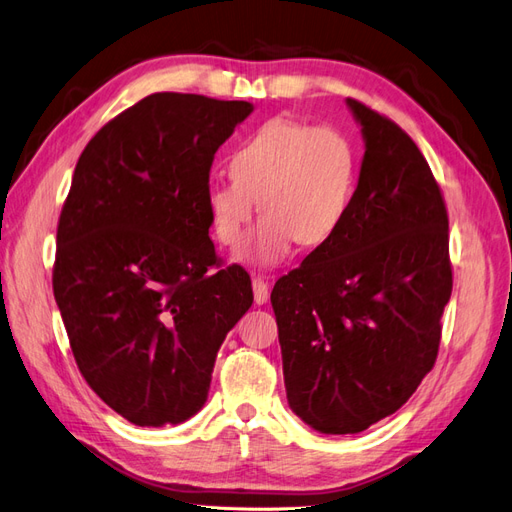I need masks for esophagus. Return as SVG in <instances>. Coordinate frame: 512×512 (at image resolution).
Returning a JSON list of instances; mask_svg holds the SVG:
<instances>
[{
    "mask_svg": "<svg viewBox=\"0 0 512 512\" xmlns=\"http://www.w3.org/2000/svg\"><path fill=\"white\" fill-rule=\"evenodd\" d=\"M252 288H254V301L258 303V306H262V303H267V299H269V284L265 280H260V278H252Z\"/></svg>",
    "mask_w": 512,
    "mask_h": 512,
    "instance_id": "obj_1",
    "label": "esophagus"
}]
</instances>
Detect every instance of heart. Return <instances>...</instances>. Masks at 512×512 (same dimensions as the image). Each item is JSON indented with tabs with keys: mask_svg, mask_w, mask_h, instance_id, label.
Here are the masks:
<instances>
[{
	"mask_svg": "<svg viewBox=\"0 0 512 512\" xmlns=\"http://www.w3.org/2000/svg\"><path fill=\"white\" fill-rule=\"evenodd\" d=\"M230 183L206 189V211L219 243L243 241L256 203L265 213L243 258L278 265L299 241L327 243L338 232L353 200L357 155L334 127L271 118L243 140L228 161Z\"/></svg>",
	"mask_w": 512,
	"mask_h": 512,
	"instance_id": "heart-1",
	"label": "heart"
}]
</instances>
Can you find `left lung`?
<instances>
[{
    "label": "left lung",
    "instance_id": "obj_1",
    "mask_svg": "<svg viewBox=\"0 0 512 512\" xmlns=\"http://www.w3.org/2000/svg\"><path fill=\"white\" fill-rule=\"evenodd\" d=\"M364 159L338 232L275 282L288 405L325 435L392 416L431 372L452 293L448 213L416 142L347 99Z\"/></svg>",
    "mask_w": 512,
    "mask_h": 512
}]
</instances>
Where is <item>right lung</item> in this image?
<instances>
[{
	"mask_svg": "<svg viewBox=\"0 0 512 512\" xmlns=\"http://www.w3.org/2000/svg\"><path fill=\"white\" fill-rule=\"evenodd\" d=\"M247 101L157 92L81 153L58 224L53 295L90 388L137 426L202 409L215 357L250 310L252 280L222 267L206 189Z\"/></svg>",
	"mask_w": 512,
	"mask_h": 512,
	"instance_id": "1",
	"label": "right lung"
}]
</instances>
